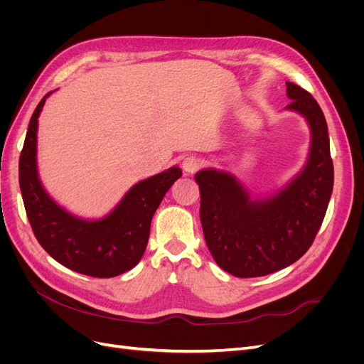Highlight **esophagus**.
Returning a JSON list of instances; mask_svg holds the SVG:
<instances>
[{
    "mask_svg": "<svg viewBox=\"0 0 364 364\" xmlns=\"http://www.w3.org/2000/svg\"><path fill=\"white\" fill-rule=\"evenodd\" d=\"M200 165H202V162H200L199 158L188 156V158H185V159L182 161V170H183L185 173L191 174V173H196L197 170H199Z\"/></svg>",
    "mask_w": 364,
    "mask_h": 364,
    "instance_id": "obj_1",
    "label": "esophagus"
}]
</instances>
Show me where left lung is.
Listing matches in <instances>:
<instances>
[{"instance_id": "left-lung-1", "label": "left lung", "mask_w": 364, "mask_h": 364, "mask_svg": "<svg viewBox=\"0 0 364 364\" xmlns=\"http://www.w3.org/2000/svg\"><path fill=\"white\" fill-rule=\"evenodd\" d=\"M287 85V111L310 127V150L302 170L269 196L252 199L234 174L217 168L197 171L200 222L215 262L237 278L264 277L290 266L313 245L334 185L326 119L310 92Z\"/></svg>"}]
</instances>
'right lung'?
<instances>
[{"instance_id":"add662e5","label":"right lung","mask_w":364,"mask_h":364,"mask_svg":"<svg viewBox=\"0 0 364 364\" xmlns=\"http://www.w3.org/2000/svg\"><path fill=\"white\" fill-rule=\"evenodd\" d=\"M51 94L33 112L19 156V188L28 222L39 245L62 266L94 278L118 277L144 255L153 214L182 170L170 167L139 181L102 218L71 214L43 188L38 171V118Z\"/></svg>"}]
</instances>
